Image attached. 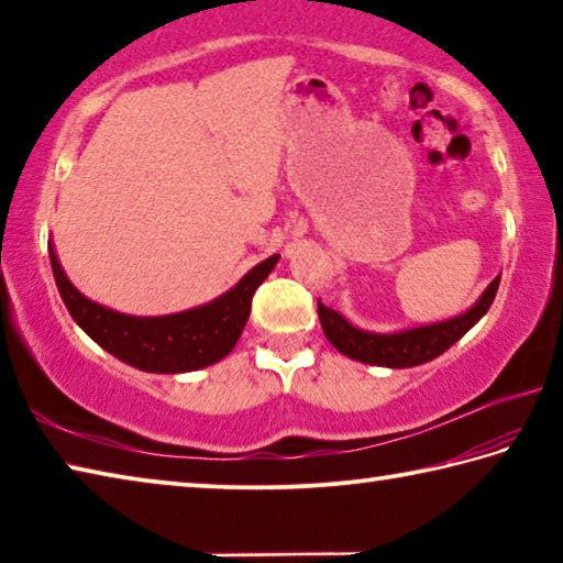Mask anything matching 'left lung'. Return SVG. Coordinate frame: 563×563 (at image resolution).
Wrapping results in <instances>:
<instances>
[{
	"mask_svg": "<svg viewBox=\"0 0 563 563\" xmlns=\"http://www.w3.org/2000/svg\"><path fill=\"white\" fill-rule=\"evenodd\" d=\"M499 288V275L489 283V288L482 292V298L474 302L464 316L444 322H434V325L393 332V335H377V332L357 330L355 325L340 316V312L325 308L318 300V318L322 332L332 342V347L340 350L342 355L352 360L367 362V365L379 367H415L422 362H430L440 357L444 350H450L456 340H460L466 330H470L484 312L489 310V305L497 295Z\"/></svg>",
	"mask_w": 563,
	"mask_h": 563,
	"instance_id": "8db88e82",
	"label": "left lung"
}]
</instances>
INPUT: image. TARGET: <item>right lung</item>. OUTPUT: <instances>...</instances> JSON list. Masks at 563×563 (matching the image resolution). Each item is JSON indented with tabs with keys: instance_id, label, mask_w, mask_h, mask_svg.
I'll use <instances>...</instances> for the list:
<instances>
[{
	"instance_id": "1",
	"label": "right lung",
	"mask_w": 563,
	"mask_h": 563,
	"mask_svg": "<svg viewBox=\"0 0 563 563\" xmlns=\"http://www.w3.org/2000/svg\"><path fill=\"white\" fill-rule=\"evenodd\" d=\"M52 271L62 300L87 335L129 365L146 373H190L223 360L235 347L251 316V300L258 285L268 278L280 255H271L245 278L213 302L164 318H133L93 302L66 278L54 247H49Z\"/></svg>"
}]
</instances>
